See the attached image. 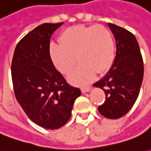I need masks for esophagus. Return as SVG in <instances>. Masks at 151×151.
<instances>
[{
	"label": "esophagus",
	"instance_id": "1",
	"mask_svg": "<svg viewBox=\"0 0 151 151\" xmlns=\"http://www.w3.org/2000/svg\"><path fill=\"white\" fill-rule=\"evenodd\" d=\"M91 88L92 87H83V88H81V91H82V93H88V92H89L90 90H91Z\"/></svg>",
	"mask_w": 151,
	"mask_h": 151
}]
</instances>
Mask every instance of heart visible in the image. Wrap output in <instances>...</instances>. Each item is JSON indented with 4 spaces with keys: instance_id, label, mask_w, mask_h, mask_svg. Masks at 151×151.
Instances as JSON below:
<instances>
[{
    "instance_id": "obj_1",
    "label": "heart",
    "mask_w": 151,
    "mask_h": 151,
    "mask_svg": "<svg viewBox=\"0 0 151 151\" xmlns=\"http://www.w3.org/2000/svg\"><path fill=\"white\" fill-rule=\"evenodd\" d=\"M58 43L59 45H50L49 54L61 73L70 75L77 59L79 61L75 73L70 78L73 83H88L97 73H105L114 63V37L110 29L102 24L77 25L66 29L58 37Z\"/></svg>"
}]
</instances>
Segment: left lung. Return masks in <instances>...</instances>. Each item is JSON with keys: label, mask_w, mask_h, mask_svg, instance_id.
<instances>
[{"label": "left lung", "mask_w": 151, "mask_h": 151, "mask_svg": "<svg viewBox=\"0 0 151 151\" xmlns=\"http://www.w3.org/2000/svg\"><path fill=\"white\" fill-rule=\"evenodd\" d=\"M114 35L116 53L114 63L101 80L93 84L104 91L106 100L97 107L103 116L118 119L132 109L138 97L144 75V64L135 35L108 23Z\"/></svg>", "instance_id": "left-lung-1"}]
</instances>
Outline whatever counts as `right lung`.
Masks as SVG:
<instances>
[{
	"label": "right lung",
	"mask_w": 151,
	"mask_h": 151,
	"mask_svg": "<svg viewBox=\"0 0 151 151\" xmlns=\"http://www.w3.org/2000/svg\"><path fill=\"white\" fill-rule=\"evenodd\" d=\"M61 23L40 24L15 47L11 77L15 97L27 116L45 129L64 126L81 91L68 83L50 59V38Z\"/></svg>",
	"instance_id": "add662e5"
}]
</instances>
